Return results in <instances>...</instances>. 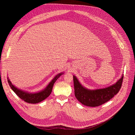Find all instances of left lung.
Returning a JSON list of instances; mask_svg holds the SVG:
<instances>
[{
    "instance_id": "1",
    "label": "left lung",
    "mask_w": 135,
    "mask_h": 135,
    "mask_svg": "<svg viewBox=\"0 0 135 135\" xmlns=\"http://www.w3.org/2000/svg\"><path fill=\"white\" fill-rule=\"evenodd\" d=\"M123 74L115 83L103 88L90 89L84 87L78 79L73 75L75 96L80 103L85 106L96 107L107 103L119 91L123 81Z\"/></svg>"
}]
</instances>
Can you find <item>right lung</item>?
Returning a JSON list of instances; mask_svg holds the SVG:
<instances>
[{
	"label": "right lung",
	"instance_id": "1",
	"mask_svg": "<svg viewBox=\"0 0 135 135\" xmlns=\"http://www.w3.org/2000/svg\"><path fill=\"white\" fill-rule=\"evenodd\" d=\"M64 74V73H60L57 75H56L49 84L47 86L42 90L36 92H30L25 91L24 90L18 88L17 87H15V85L12 84V82L9 79L8 77L7 78L8 82L11 87V89L14 91V92L17 95L20 99H21L24 101L26 102L27 103L30 104H37L40 103L46 99L50 95L52 92L53 86L56 82V81L59 78Z\"/></svg>",
	"mask_w": 135,
	"mask_h": 135
}]
</instances>
